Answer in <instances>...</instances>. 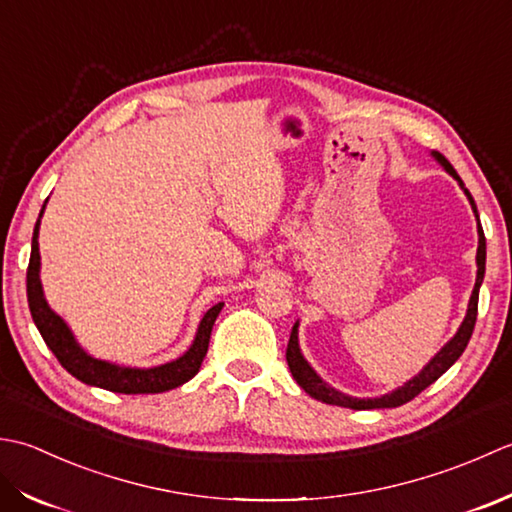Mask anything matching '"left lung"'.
<instances>
[{"mask_svg": "<svg viewBox=\"0 0 512 512\" xmlns=\"http://www.w3.org/2000/svg\"><path fill=\"white\" fill-rule=\"evenodd\" d=\"M435 161L442 165V168L453 176V179L460 183V187L464 190V194L468 196V201H471V207L475 216L477 214V207L471 192L466 190L464 183L457 172L453 170V165L448 163L440 152H433ZM479 221V218H477ZM477 234H479V245H477V278H475V287H473V294L471 300H468V309H466V318L457 329L455 336L448 340L444 347L435 353L433 360L426 364V367L415 375L413 380H409L404 384V387L395 389L387 395H382V398H351V395H344L340 391H336L333 387L320 378V375L309 367V362L302 358L300 347H298V322L291 329V336H289V344H287V364H289V371L294 375V380L300 384L305 393H309L314 400H320L325 404H336V406H344V409H356V411H369V409H393V406H402L406 402H411L417 393H422L429 384H433L437 378H440L442 373H446L448 369L453 367L457 362V358L462 356L468 340L473 336V329H475V320H477V300H479V287H482V280H484V271H486V238H484V229L482 225L477 227Z\"/></svg>", "mask_w": 512, "mask_h": 512, "instance_id": "left-lung-1", "label": "left lung"}]
</instances>
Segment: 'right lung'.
<instances>
[{
	"instance_id": "right-lung-1",
	"label": "right lung",
	"mask_w": 512,
	"mask_h": 512,
	"mask_svg": "<svg viewBox=\"0 0 512 512\" xmlns=\"http://www.w3.org/2000/svg\"><path fill=\"white\" fill-rule=\"evenodd\" d=\"M46 207V203H44ZM44 207H41L35 232H33V252H30V263L26 271V291H28V307L30 314H33L35 325L41 333V338L48 344V349L55 353L61 367H64L70 375H75L77 380L90 384V387H99L114 393H125V395H137V393H163L181 387L187 380H192L194 375L201 369V362L210 347V336L212 327L221 314L223 302L214 305L207 314L203 316L201 325H198L196 338L192 347L187 349L181 358L172 362H165L161 367L152 369H132V367H119V364H112L106 360H97L88 356L86 351L79 347V342L72 336V331L61 316L48 307L44 298V289H41L39 280V223L41 214H44Z\"/></svg>"
}]
</instances>
